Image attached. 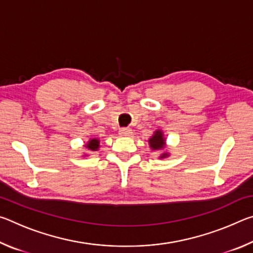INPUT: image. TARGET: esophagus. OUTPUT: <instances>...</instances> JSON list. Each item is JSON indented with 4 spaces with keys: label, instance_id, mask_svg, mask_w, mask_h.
I'll return each instance as SVG.
<instances>
[{
    "label": "esophagus",
    "instance_id": "obj_1",
    "mask_svg": "<svg viewBox=\"0 0 253 253\" xmlns=\"http://www.w3.org/2000/svg\"><path fill=\"white\" fill-rule=\"evenodd\" d=\"M131 132H132L131 129H130V128H128V127L121 128V129H119V135H121V136H130Z\"/></svg>",
    "mask_w": 253,
    "mask_h": 253
}]
</instances>
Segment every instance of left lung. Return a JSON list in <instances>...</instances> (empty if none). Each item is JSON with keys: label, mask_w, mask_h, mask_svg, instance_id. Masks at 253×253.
Returning a JSON list of instances; mask_svg holds the SVG:
<instances>
[{"label": "left lung", "mask_w": 253, "mask_h": 253, "mask_svg": "<svg viewBox=\"0 0 253 253\" xmlns=\"http://www.w3.org/2000/svg\"><path fill=\"white\" fill-rule=\"evenodd\" d=\"M149 145H151V147L153 149H161V148H164L165 146V139L164 137H163V134L161 130H156L155 134L153 135V137L151 139H149ZM168 156V154H163L162 157H165Z\"/></svg>", "instance_id": "1"}]
</instances>
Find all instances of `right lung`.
<instances>
[{
    "mask_svg": "<svg viewBox=\"0 0 253 253\" xmlns=\"http://www.w3.org/2000/svg\"><path fill=\"white\" fill-rule=\"evenodd\" d=\"M85 147H87L88 149H90V151H97L98 147H99V140L90 139L89 140V143L85 145Z\"/></svg>",
    "mask_w": 253,
    "mask_h": 253,
    "instance_id": "obj_1",
    "label": "right lung"
}]
</instances>
